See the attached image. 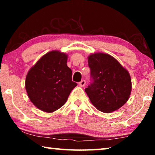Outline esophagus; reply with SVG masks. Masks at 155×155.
<instances>
[{"label": "esophagus", "instance_id": "obj_1", "mask_svg": "<svg viewBox=\"0 0 155 155\" xmlns=\"http://www.w3.org/2000/svg\"><path fill=\"white\" fill-rule=\"evenodd\" d=\"M85 84H86L85 81V80H82L79 83H78V85H79L80 87H84V86L85 85Z\"/></svg>", "mask_w": 155, "mask_h": 155}]
</instances>
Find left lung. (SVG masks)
Returning <instances> with one entry per match:
<instances>
[{
  "label": "left lung",
  "mask_w": 155,
  "mask_h": 155,
  "mask_svg": "<svg viewBox=\"0 0 155 155\" xmlns=\"http://www.w3.org/2000/svg\"><path fill=\"white\" fill-rule=\"evenodd\" d=\"M87 59L93 82L85 91L91 103L107 114L121 108L131 93L129 72L109 54L96 52L89 55Z\"/></svg>",
  "instance_id": "obj_1"
}]
</instances>
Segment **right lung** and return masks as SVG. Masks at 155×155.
Segmentation results:
<instances>
[{"instance_id": "right-lung-1", "label": "right lung", "mask_w": 155, "mask_h": 155, "mask_svg": "<svg viewBox=\"0 0 155 155\" xmlns=\"http://www.w3.org/2000/svg\"><path fill=\"white\" fill-rule=\"evenodd\" d=\"M67 61L65 52L52 51L28 70L26 91L31 103L41 111L52 113L61 108L77 85L72 81V72Z\"/></svg>"}]
</instances>
